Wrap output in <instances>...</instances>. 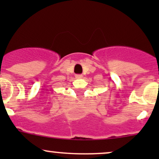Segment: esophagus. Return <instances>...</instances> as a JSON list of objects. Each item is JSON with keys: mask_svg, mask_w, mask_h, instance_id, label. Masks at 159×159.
Wrapping results in <instances>:
<instances>
[{"mask_svg": "<svg viewBox=\"0 0 159 159\" xmlns=\"http://www.w3.org/2000/svg\"><path fill=\"white\" fill-rule=\"evenodd\" d=\"M75 78H78V79H81V78H83V76H82L81 75H76Z\"/></svg>", "mask_w": 159, "mask_h": 159, "instance_id": "obj_1", "label": "esophagus"}]
</instances>
